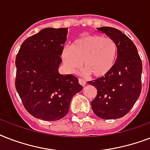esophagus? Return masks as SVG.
<instances>
[{
	"label": "esophagus",
	"instance_id": "obj_1",
	"mask_svg": "<svg viewBox=\"0 0 150 150\" xmlns=\"http://www.w3.org/2000/svg\"><path fill=\"white\" fill-rule=\"evenodd\" d=\"M79 82L80 85H82V86H84L85 85H86V82H85V80L82 79H79Z\"/></svg>",
	"mask_w": 150,
	"mask_h": 150
}]
</instances>
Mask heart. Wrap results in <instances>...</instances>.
Segmentation results:
<instances>
[{"label":"heart","mask_w":150,"mask_h":150,"mask_svg":"<svg viewBox=\"0 0 150 150\" xmlns=\"http://www.w3.org/2000/svg\"><path fill=\"white\" fill-rule=\"evenodd\" d=\"M117 56V45L113 39L101 35H86L73 41L70 47L64 48L62 60L71 73H75L82 64L90 76H104L114 67Z\"/></svg>","instance_id":"obj_1"}]
</instances>
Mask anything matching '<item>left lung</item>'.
<instances>
[{
  "instance_id": "8db88e82",
  "label": "left lung",
  "mask_w": 150,
  "mask_h": 150,
  "mask_svg": "<svg viewBox=\"0 0 150 150\" xmlns=\"http://www.w3.org/2000/svg\"><path fill=\"white\" fill-rule=\"evenodd\" d=\"M97 29L116 42L117 57L107 75L88 82L97 89L92 108L100 118H120L128 114L140 96L142 61L135 44L122 32L108 26Z\"/></svg>"
}]
</instances>
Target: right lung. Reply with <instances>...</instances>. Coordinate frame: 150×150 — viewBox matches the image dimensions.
Returning <instances> with one entry per match:
<instances>
[{
    "instance_id": "obj_1",
    "label": "right lung",
    "mask_w": 150,
    "mask_h": 150,
    "mask_svg": "<svg viewBox=\"0 0 150 150\" xmlns=\"http://www.w3.org/2000/svg\"><path fill=\"white\" fill-rule=\"evenodd\" d=\"M68 28H46L22 43L15 59V88L23 106L36 118L57 121L82 90L77 77L61 75V55Z\"/></svg>"
}]
</instances>
